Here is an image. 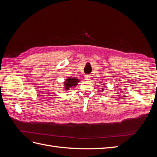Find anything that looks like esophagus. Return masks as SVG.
I'll return each instance as SVG.
<instances>
[{"instance_id": "obj_1", "label": "esophagus", "mask_w": 157, "mask_h": 157, "mask_svg": "<svg viewBox=\"0 0 157 157\" xmlns=\"http://www.w3.org/2000/svg\"><path fill=\"white\" fill-rule=\"evenodd\" d=\"M85 78H86V80H90L92 78V76L90 75H85Z\"/></svg>"}]
</instances>
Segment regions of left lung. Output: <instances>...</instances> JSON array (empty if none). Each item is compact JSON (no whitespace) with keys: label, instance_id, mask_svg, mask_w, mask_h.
Masks as SVG:
<instances>
[{"label":"left lung","instance_id":"8db88e82","mask_svg":"<svg viewBox=\"0 0 157 157\" xmlns=\"http://www.w3.org/2000/svg\"><path fill=\"white\" fill-rule=\"evenodd\" d=\"M102 91H103V89H102Z\"/></svg>","mask_w":157,"mask_h":157}]
</instances>
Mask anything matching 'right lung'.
I'll return each mask as SVG.
<instances>
[{"label": "right lung", "mask_w": 157, "mask_h": 157, "mask_svg": "<svg viewBox=\"0 0 157 157\" xmlns=\"http://www.w3.org/2000/svg\"><path fill=\"white\" fill-rule=\"evenodd\" d=\"M80 79H78L76 77H68L66 78L64 81L63 84V88L66 90V91H68L71 88H75L78 83L80 82Z\"/></svg>", "instance_id": "1"}]
</instances>
